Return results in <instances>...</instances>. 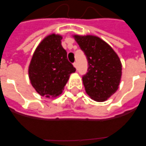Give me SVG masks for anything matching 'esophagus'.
Wrapping results in <instances>:
<instances>
[{
    "mask_svg": "<svg viewBox=\"0 0 146 146\" xmlns=\"http://www.w3.org/2000/svg\"><path fill=\"white\" fill-rule=\"evenodd\" d=\"M73 66H74V67H75L76 69V70H77V64H76V63H73Z\"/></svg>",
    "mask_w": 146,
    "mask_h": 146,
    "instance_id": "34e87169",
    "label": "esophagus"
}]
</instances>
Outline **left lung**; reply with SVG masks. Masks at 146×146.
I'll list each match as a JSON object with an SVG mask.
<instances>
[{
  "instance_id": "8db88e82",
  "label": "left lung",
  "mask_w": 146,
  "mask_h": 146,
  "mask_svg": "<svg viewBox=\"0 0 146 146\" xmlns=\"http://www.w3.org/2000/svg\"><path fill=\"white\" fill-rule=\"evenodd\" d=\"M73 38L88 60V72L82 77L86 92L94 101H106L119 88L122 75L120 58L98 36L74 35Z\"/></svg>"
}]
</instances>
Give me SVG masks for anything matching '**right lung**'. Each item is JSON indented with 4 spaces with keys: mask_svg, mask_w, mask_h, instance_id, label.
I'll return each mask as SVG.
<instances>
[{
    "mask_svg": "<svg viewBox=\"0 0 146 146\" xmlns=\"http://www.w3.org/2000/svg\"><path fill=\"white\" fill-rule=\"evenodd\" d=\"M62 36L50 34L35 49L29 66V78L40 96L54 98L60 96L76 69L67 60L61 45Z\"/></svg>",
    "mask_w": 146,
    "mask_h": 146,
    "instance_id": "obj_1",
    "label": "right lung"
}]
</instances>
